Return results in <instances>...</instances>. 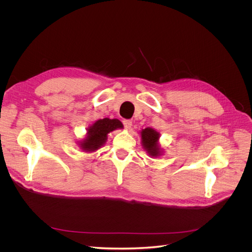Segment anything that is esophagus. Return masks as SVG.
<instances>
[{
  "label": "esophagus",
  "mask_w": 252,
  "mask_h": 252,
  "mask_svg": "<svg viewBox=\"0 0 252 252\" xmlns=\"http://www.w3.org/2000/svg\"><path fill=\"white\" fill-rule=\"evenodd\" d=\"M123 124L126 129H129L131 127V126H133V123H131L130 121H124Z\"/></svg>",
  "instance_id": "34e87169"
}]
</instances>
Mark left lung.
Here are the masks:
<instances>
[{"instance_id":"obj_1","label":"left lung","mask_w":252,"mask_h":252,"mask_svg":"<svg viewBox=\"0 0 252 252\" xmlns=\"http://www.w3.org/2000/svg\"><path fill=\"white\" fill-rule=\"evenodd\" d=\"M140 134L143 148L150 156L157 157L162 155V149L159 146V143H158L160 137V134L158 131L152 127H146L142 129Z\"/></svg>"}]
</instances>
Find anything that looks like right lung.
Instances as JSON below:
<instances>
[{"instance_id": "obj_1", "label": "right lung", "mask_w": 252, "mask_h": 252, "mask_svg": "<svg viewBox=\"0 0 252 252\" xmlns=\"http://www.w3.org/2000/svg\"><path fill=\"white\" fill-rule=\"evenodd\" d=\"M117 128H123V124L118 119H99L87 128L86 137L78 142L79 148L84 152H95L107 141L108 134Z\"/></svg>"}]
</instances>
